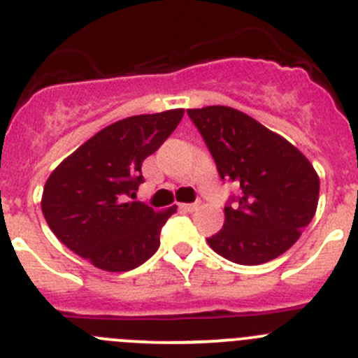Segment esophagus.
Listing matches in <instances>:
<instances>
[{
    "mask_svg": "<svg viewBox=\"0 0 358 358\" xmlns=\"http://www.w3.org/2000/svg\"><path fill=\"white\" fill-rule=\"evenodd\" d=\"M197 206H199L197 203H185V204H180V210L187 211V213H192V211L197 210Z\"/></svg>",
    "mask_w": 358,
    "mask_h": 358,
    "instance_id": "34e87169",
    "label": "esophagus"
}]
</instances>
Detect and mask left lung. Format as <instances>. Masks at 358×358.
<instances>
[{
	"mask_svg": "<svg viewBox=\"0 0 358 358\" xmlns=\"http://www.w3.org/2000/svg\"><path fill=\"white\" fill-rule=\"evenodd\" d=\"M224 182H234L222 231L208 238L231 262L257 266L282 255L315 217L320 180L306 157L246 113L229 106L187 110Z\"/></svg>",
	"mask_w": 358,
	"mask_h": 358,
	"instance_id": "8db88e82",
	"label": "left lung"
}]
</instances>
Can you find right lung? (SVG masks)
<instances>
[{"label":"right lung","mask_w":358,"mask_h":358,"mask_svg":"<svg viewBox=\"0 0 358 358\" xmlns=\"http://www.w3.org/2000/svg\"><path fill=\"white\" fill-rule=\"evenodd\" d=\"M183 110L134 115L105 127L48 176L41 211L59 241L110 273L131 271L161 245L176 211L131 201L145 182L141 164L176 129Z\"/></svg>","instance_id":"1"}]
</instances>
